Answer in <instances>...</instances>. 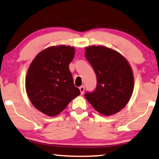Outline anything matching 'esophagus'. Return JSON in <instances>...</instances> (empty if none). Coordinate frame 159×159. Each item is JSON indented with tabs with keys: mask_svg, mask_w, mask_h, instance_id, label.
<instances>
[{
	"mask_svg": "<svg viewBox=\"0 0 159 159\" xmlns=\"http://www.w3.org/2000/svg\"><path fill=\"white\" fill-rule=\"evenodd\" d=\"M79 90H80V93H81V94H84V90H85V86H84V85H81V86L79 87Z\"/></svg>",
	"mask_w": 159,
	"mask_h": 159,
	"instance_id": "obj_1",
	"label": "esophagus"
}]
</instances>
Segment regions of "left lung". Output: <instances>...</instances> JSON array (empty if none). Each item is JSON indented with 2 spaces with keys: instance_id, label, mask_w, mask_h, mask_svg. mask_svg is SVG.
Listing matches in <instances>:
<instances>
[{
  "instance_id": "8db88e82",
  "label": "left lung",
  "mask_w": 159,
  "mask_h": 159,
  "mask_svg": "<svg viewBox=\"0 0 159 159\" xmlns=\"http://www.w3.org/2000/svg\"><path fill=\"white\" fill-rule=\"evenodd\" d=\"M85 57L96 74V89L85 94L100 114L120 112L129 102L134 89V77L128 61L119 52L103 46L85 48Z\"/></svg>"
}]
</instances>
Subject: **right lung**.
Instances as JSON below:
<instances>
[{
  "label": "right lung",
  "instance_id": "right-lung-1",
  "mask_svg": "<svg viewBox=\"0 0 159 159\" xmlns=\"http://www.w3.org/2000/svg\"><path fill=\"white\" fill-rule=\"evenodd\" d=\"M74 54L73 47H50L39 52L31 63L25 88L30 101L39 111L54 117L80 94L69 67Z\"/></svg>",
  "mask_w": 159,
  "mask_h": 159
}]
</instances>
